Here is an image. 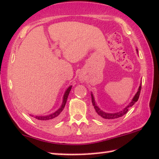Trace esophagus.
Instances as JSON below:
<instances>
[{
  "label": "esophagus",
  "mask_w": 159,
  "mask_h": 159,
  "mask_svg": "<svg viewBox=\"0 0 159 159\" xmlns=\"http://www.w3.org/2000/svg\"><path fill=\"white\" fill-rule=\"evenodd\" d=\"M82 80H83V79H82Z\"/></svg>",
  "instance_id": "34e87169"
}]
</instances>
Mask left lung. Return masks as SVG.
<instances>
[{
  "instance_id": "obj_1",
  "label": "left lung",
  "mask_w": 159,
  "mask_h": 159,
  "mask_svg": "<svg viewBox=\"0 0 159 159\" xmlns=\"http://www.w3.org/2000/svg\"><path fill=\"white\" fill-rule=\"evenodd\" d=\"M137 52H138V50L136 49ZM141 83L140 84V86L139 87V89H138V91H137V93L135 95L134 98H133L132 101L130 102V103L126 107L124 108V109L118 111V112H116V113H106L105 111H102L100 108H98V106H97V104L96 103V101H95V98H94V96L93 93H91V101H92V103H93V106L95 108V111H96V113H97V115L99 117L101 118H103L104 119H116V118H120L123 116L125 115V113L128 112V111H129V108L131 107L133 105H134V103L136 102L137 101H138V99L139 98V96H140V93H141Z\"/></svg>"
}]
</instances>
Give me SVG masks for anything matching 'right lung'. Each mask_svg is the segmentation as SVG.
<instances>
[{"label": "right lung", "instance_id": "add662e5", "mask_svg": "<svg viewBox=\"0 0 159 159\" xmlns=\"http://www.w3.org/2000/svg\"><path fill=\"white\" fill-rule=\"evenodd\" d=\"M71 88H72V86H69L67 89V90L66 91L65 93H64V96H63L62 105L61 106V107L59 108L58 110L55 111L54 113H52L51 114H49V115L35 116H34L35 118H36V119L38 120H39L40 122H51V121H53V120L58 119V118L60 117V116L61 114V112H62L63 108H64V107H65L66 101H67L68 96V95H69L70 90H71Z\"/></svg>", "mask_w": 159, "mask_h": 159}]
</instances>
